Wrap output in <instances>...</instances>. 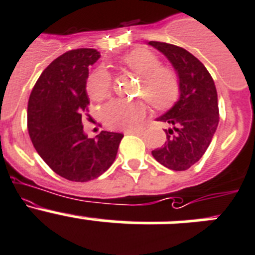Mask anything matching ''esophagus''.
<instances>
[{"label": "esophagus", "instance_id": "obj_1", "mask_svg": "<svg viewBox=\"0 0 255 255\" xmlns=\"http://www.w3.org/2000/svg\"><path fill=\"white\" fill-rule=\"evenodd\" d=\"M143 128H134V129H127L125 130L126 134H135V133H142Z\"/></svg>", "mask_w": 255, "mask_h": 255}]
</instances>
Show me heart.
<instances>
[{
  "label": "heart",
  "instance_id": "heart-1",
  "mask_svg": "<svg viewBox=\"0 0 255 255\" xmlns=\"http://www.w3.org/2000/svg\"><path fill=\"white\" fill-rule=\"evenodd\" d=\"M122 65L141 77L138 95L143 97L153 108L171 106L180 92L177 74L168 66L160 65V59L148 49H135L122 59ZM113 79L108 70L98 68L89 74L87 93L95 102L108 98ZM146 116L142 102L114 99L102 108V120L113 129H130Z\"/></svg>",
  "mask_w": 255,
  "mask_h": 255
}]
</instances>
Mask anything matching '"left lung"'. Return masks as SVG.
I'll return each mask as SVG.
<instances>
[{
	"label": "left lung",
	"instance_id": "8db88e82",
	"mask_svg": "<svg viewBox=\"0 0 255 255\" xmlns=\"http://www.w3.org/2000/svg\"><path fill=\"white\" fill-rule=\"evenodd\" d=\"M171 61L180 79V99L160 122L167 141L152 151L161 165L173 171H184L200 161L208 149L219 123L218 93L208 69L184 47L161 41H149Z\"/></svg>",
	"mask_w": 255,
	"mask_h": 255
}]
</instances>
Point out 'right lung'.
<instances>
[{
	"mask_svg": "<svg viewBox=\"0 0 255 255\" xmlns=\"http://www.w3.org/2000/svg\"><path fill=\"white\" fill-rule=\"evenodd\" d=\"M101 54L95 49L64 52L41 73L27 104V129L46 165L69 181L85 182L114 162L122 133L102 130L88 138L82 118L89 112L85 84L89 66Z\"/></svg>",
	"mask_w": 255,
	"mask_h": 255,
	"instance_id": "obj_1",
	"label": "right lung"
}]
</instances>
